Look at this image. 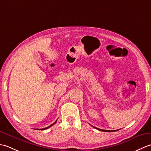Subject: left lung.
Listing matches in <instances>:
<instances>
[{
  "instance_id": "obj_1",
  "label": "left lung",
  "mask_w": 151,
  "mask_h": 151,
  "mask_svg": "<svg viewBox=\"0 0 151 151\" xmlns=\"http://www.w3.org/2000/svg\"><path fill=\"white\" fill-rule=\"evenodd\" d=\"M96 129H97V130H101V131H103V132H115V131H116V130H102V129H97V128H96V127H95Z\"/></svg>"
}]
</instances>
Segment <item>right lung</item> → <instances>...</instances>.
<instances>
[{"label":"right lung","instance_id":"obj_1","mask_svg":"<svg viewBox=\"0 0 151 151\" xmlns=\"http://www.w3.org/2000/svg\"><path fill=\"white\" fill-rule=\"evenodd\" d=\"M56 121H57V120H56V121L55 122H54V123L53 124H50V126H49V127H46V128H44V129H36V130H45V129H49V127H52L53 124H55V123H56Z\"/></svg>","mask_w":151,"mask_h":151}]
</instances>
